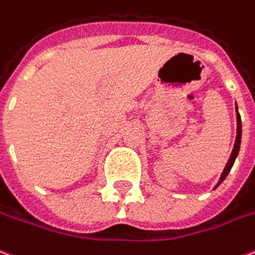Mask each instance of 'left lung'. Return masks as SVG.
I'll return each instance as SVG.
<instances>
[{
    "label": "left lung",
    "mask_w": 255,
    "mask_h": 255,
    "mask_svg": "<svg viewBox=\"0 0 255 255\" xmlns=\"http://www.w3.org/2000/svg\"><path fill=\"white\" fill-rule=\"evenodd\" d=\"M236 112H237V136H236V143H234V147H233V151H231L230 158H229V160H227L226 166H225V168H223L222 175H221V178H219L218 183L215 184V187H214V190L218 187L219 184L222 183L223 180L226 179V176H227V175H229V172H230L231 167H233V164H234V162H236L237 156H238V152H240L241 139H242V122H241V115H240V112H238V106H237V103H236Z\"/></svg>",
    "instance_id": "1"
}]
</instances>
